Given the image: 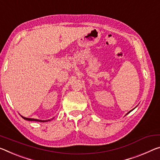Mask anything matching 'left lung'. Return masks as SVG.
<instances>
[{
  "label": "left lung",
  "instance_id": "1",
  "mask_svg": "<svg viewBox=\"0 0 160 160\" xmlns=\"http://www.w3.org/2000/svg\"><path fill=\"white\" fill-rule=\"evenodd\" d=\"M135 108H134V109H135ZM134 109H133V110H134ZM133 110H130V112H128V113H127V114H126V115H128V114H129V113H130V112H132V111Z\"/></svg>",
  "mask_w": 160,
  "mask_h": 160
}]
</instances>
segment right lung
<instances>
[{"mask_svg":"<svg viewBox=\"0 0 160 160\" xmlns=\"http://www.w3.org/2000/svg\"><path fill=\"white\" fill-rule=\"evenodd\" d=\"M22 118L24 119L25 120H28V121H37V122H49L52 119H50V120H38V119H33V118H25V117H22V115H21Z\"/></svg>","mask_w":160,"mask_h":160,"instance_id":"right-lung-1","label":"right lung"}]
</instances>
